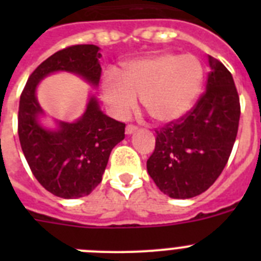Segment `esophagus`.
<instances>
[{
    "label": "esophagus",
    "instance_id": "obj_1",
    "mask_svg": "<svg viewBox=\"0 0 261 261\" xmlns=\"http://www.w3.org/2000/svg\"><path fill=\"white\" fill-rule=\"evenodd\" d=\"M136 130H137V126L133 125V124H128V125H126V128H125L126 135H132V133L136 132Z\"/></svg>",
    "mask_w": 261,
    "mask_h": 261
}]
</instances>
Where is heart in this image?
I'll return each instance as SVG.
<instances>
[{
	"mask_svg": "<svg viewBox=\"0 0 261 261\" xmlns=\"http://www.w3.org/2000/svg\"><path fill=\"white\" fill-rule=\"evenodd\" d=\"M204 81V68L192 55L156 53L125 66L121 78L107 73L102 94L115 116L125 119L140 96L141 106L156 123L181 119L195 105Z\"/></svg>",
	"mask_w": 261,
	"mask_h": 261,
	"instance_id": "obj_1",
	"label": "heart"
}]
</instances>
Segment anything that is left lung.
<instances>
[{
    "label": "left lung",
    "mask_w": 261,
    "mask_h": 261,
    "mask_svg": "<svg viewBox=\"0 0 261 261\" xmlns=\"http://www.w3.org/2000/svg\"><path fill=\"white\" fill-rule=\"evenodd\" d=\"M206 90L190 112L155 130L147 172L172 199H191L218 179L238 133L241 103L232 75L209 57Z\"/></svg>",
    "instance_id": "left-lung-1"
}]
</instances>
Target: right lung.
Listing matches in <instances>:
<instances>
[{
    "mask_svg": "<svg viewBox=\"0 0 261 261\" xmlns=\"http://www.w3.org/2000/svg\"><path fill=\"white\" fill-rule=\"evenodd\" d=\"M98 50L96 45L77 44L53 53L32 71L20 94L18 136L22 151L36 180L62 199L90 195L102 181L111 150L125 137V124L103 114L91 98L78 121L60 123L57 130H47L36 120L41 108L35 90L41 78L57 70L73 71L98 85L102 73Z\"/></svg>",
    "mask_w": 261,
    "mask_h": 261,
    "instance_id": "right-lung-1",
    "label": "right lung"
}]
</instances>
